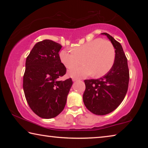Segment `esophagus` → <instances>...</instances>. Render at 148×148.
I'll return each mask as SVG.
<instances>
[{"label":"esophagus","instance_id":"obj_1","mask_svg":"<svg viewBox=\"0 0 148 148\" xmlns=\"http://www.w3.org/2000/svg\"><path fill=\"white\" fill-rule=\"evenodd\" d=\"M78 79H79L76 78V77H73V78H72V81L75 82V81H77V80H78Z\"/></svg>","mask_w":148,"mask_h":148}]
</instances>
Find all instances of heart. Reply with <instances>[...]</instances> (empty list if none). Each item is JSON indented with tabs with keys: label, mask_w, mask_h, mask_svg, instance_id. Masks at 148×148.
Returning a JSON list of instances; mask_svg holds the SVG:
<instances>
[{
	"label": "heart",
	"mask_w": 148,
	"mask_h": 148,
	"mask_svg": "<svg viewBox=\"0 0 148 148\" xmlns=\"http://www.w3.org/2000/svg\"><path fill=\"white\" fill-rule=\"evenodd\" d=\"M60 60L67 69H71L84 61L85 65L71 69L69 75L73 77H84L95 74L101 77L106 75L113 66L116 50L110 41L96 38L72 49H63L59 53Z\"/></svg>",
	"instance_id": "obj_1"
}]
</instances>
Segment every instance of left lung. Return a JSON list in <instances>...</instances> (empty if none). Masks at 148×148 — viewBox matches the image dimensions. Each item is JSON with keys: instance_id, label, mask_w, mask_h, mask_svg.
Returning a JSON list of instances; mask_svg holds the SVG:
<instances>
[{"instance_id": "8db88e82", "label": "left lung", "mask_w": 148, "mask_h": 148, "mask_svg": "<svg viewBox=\"0 0 148 148\" xmlns=\"http://www.w3.org/2000/svg\"><path fill=\"white\" fill-rule=\"evenodd\" d=\"M101 34L106 35L114 46L115 62L111 70L103 77L84 80L86 90L83 101L92 114L103 116L113 112L123 101L128 90L129 71L121 44L106 32Z\"/></svg>"}]
</instances>
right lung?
Masks as SVG:
<instances>
[{
	"instance_id": "obj_1",
	"label": "right lung",
	"mask_w": 148,
	"mask_h": 148,
	"mask_svg": "<svg viewBox=\"0 0 148 148\" xmlns=\"http://www.w3.org/2000/svg\"><path fill=\"white\" fill-rule=\"evenodd\" d=\"M61 45L44 40L34 45L27 57L23 91L27 103L37 116L56 117L63 110L72 85L71 78L59 81L66 69L59 58Z\"/></svg>"
}]
</instances>
